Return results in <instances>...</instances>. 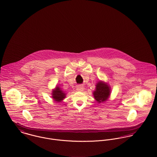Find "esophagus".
Segmentation results:
<instances>
[{
    "instance_id": "obj_1",
    "label": "esophagus",
    "mask_w": 157,
    "mask_h": 157,
    "mask_svg": "<svg viewBox=\"0 0 157 157\" xmlns=\"http://www.w3.org/2000/svg\"><path fill=\"white\" fill-rule=\"evenodd\" d=\"M83 90H84V88H83V86H82V85H78V86H77V88H76V90H77V91H79V92L83 91Z\"/></svg>"
}]
</instances>
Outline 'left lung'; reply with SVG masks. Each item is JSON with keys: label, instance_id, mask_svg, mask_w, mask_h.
<instances>
[{"label": "left lung", "instance_id": "obj_1", "mask_svg": "<svg viewBox=\"0 0 157 157\" xmlns=\"http://www.w3.org/2000/svg\"><path fill=\"white\" fill-rule=\"evenodd\" d=\"M95 100L98 103H103L108 100L111 94V88L108 83L100 80L95 85V90L93 92Z\"/></svg>", "mask_w": 157, "mask_h": 157}]
</instances>
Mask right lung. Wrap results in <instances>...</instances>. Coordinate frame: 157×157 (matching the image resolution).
Wrapping results in <instances>:
<instances>
[{
  "instance_id": "add662e5",
  "label": "right lung",
  "mask_w": 157,
  "mask_h": 157,
  "mask_svg": "<svg viewBox=\"0 0 157 157\" xmlns=\"http://www.w3.org/2000/svg\"><path fill=\"white\" fill-rule=\"evenodd\" d=\"M52 98L56 102H61L65 98H66L67 94L62 90L59 86H56L52 90Z\"/></svg>"
}]
</instances>
